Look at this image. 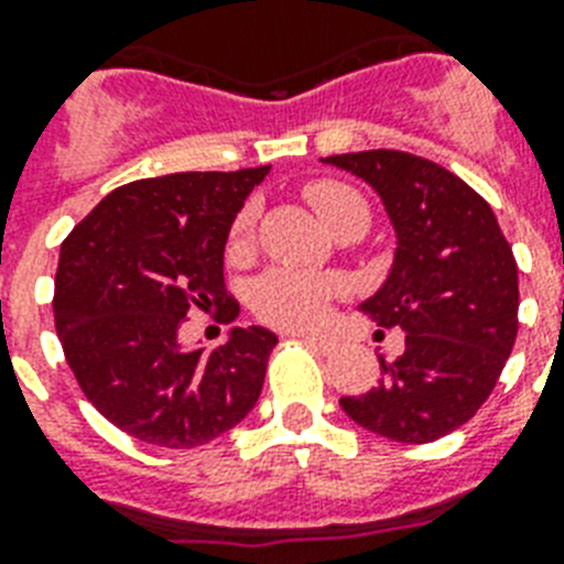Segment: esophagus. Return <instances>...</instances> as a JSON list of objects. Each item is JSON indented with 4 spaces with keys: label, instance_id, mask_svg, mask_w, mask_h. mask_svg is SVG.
<instances>
[{
    "label": "esophagus",
    "instance_id": "34e87169",
    "mask_svg": "<svg viewBox=\"0 0 564 564\" xmlns=\"http://www.w3.org/2000/svg\"><path fill=\"white\" fill-rule=\"evenodd\" d=\"M299 336L304 339V343L313 345V348H316V351H322V354H330L336 348L334 339H327V336H322V334H299Z\"/></svg>",
    "mask_w": 564,
    "mask_h": 564
}]
</instances>
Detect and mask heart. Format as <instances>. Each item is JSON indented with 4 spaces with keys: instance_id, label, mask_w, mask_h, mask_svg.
Here are the masks:
<instances>
[{
    "instance_id": "obj_1",
    "label": "heart",
    "mask_w": 564,
    "mask_h": 564,
    "mask_svg": "<svg viewBox=\"0 0 564 564\" xmlns=\"http://www.w3.org/2000/svg\"><path fill=\"white\" fill-rule=\"evenodd\" d=\"M307 198L327 228L345 216H369L362 195L339 184V181H318L307 189ZM251 225H254V210L246 207L234 221L230 242L234 246L246 242ZM339 292H343V283L336 278H327V274L304 272V269H274L257 281L254 292H251V304H254L257 316L272 322V325L310 327L325 318L330 301Z\"/></svg>"
}]
</instances>
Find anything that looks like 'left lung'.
Masks as SVG:
<instances>
[{
	"label": "left lung",
	"mask_w": 564,
	"mask_h": 564,
	"mask_svg": "<svg viewBox=\"0 0 564 564\" xmlns=\"http://www.w3.org/2000/svg\"><path fill=\"white\" fill-rule=\"evenodd\" d=\"M322 161L366 181L389 213L392 269L360 310L406 334L398 360L377 357L380 383L339 406L377 436L436 442L480 410L512 354V248L486 198L427 158L375 149Z\"/></svg>",
	"instance_id": "obj_1"
}]
</instances>
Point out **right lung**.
<instances>
[{
    "label": "right lung",
    "instance_id": "right-lung-1",
    "mask_svg": "<svg viewBox=\"0 0 564 564\" xmlns=\"http://www.w3.org/2000/svg\"><path fill=\"white\" fill-rule=\"evenodd\" d=\"M269 166L175 172L105 195L61 246L55 327L96 410L158 447H195L254 410L278 336L234 327L219 348H184L193 307L239 304L225 292V242Z\"/></svg>",
    "mask_w": 564,
    "mask_h": 564
}]
</instances>
